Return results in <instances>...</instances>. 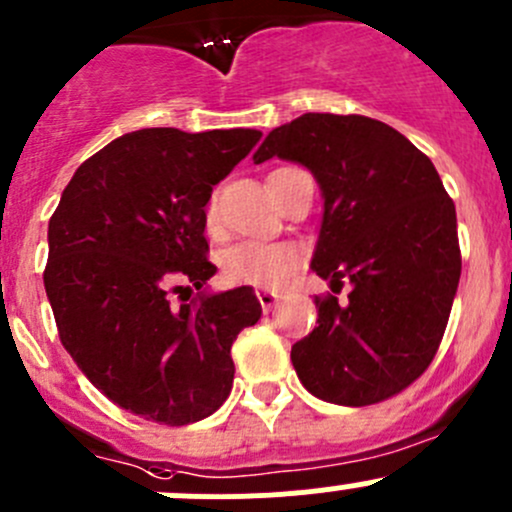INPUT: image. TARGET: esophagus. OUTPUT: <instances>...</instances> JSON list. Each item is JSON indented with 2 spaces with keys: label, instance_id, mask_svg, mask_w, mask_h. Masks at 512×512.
I'll list each match as a JSON object with an SVG mask.
<instances>
[{
  "label": "esophagus",
  "instance_id": "1",
  "mask_svg": "<svg viewBox=\"0 0 512 512\" xmlns=\"http://www.w3.org/2000/svg\"><path fill=\"white\" fill-rule=\"evenodd\" d=\"M256 298H258V303H261L263 313H268L278 303V296L271 291H256Z\"/></svg>",
  "mask_w": 512,
  "mask_h": 512
}]
</instances>
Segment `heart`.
I'll return each instance as SVG.
<instances>
[{"label": "heart", "mask_w": 512, "mask_h": 512, "mask_svg": "<svg viewBox=\"0 0 512 512\" xmlns=\"http://www.w3.org/2000/svg\"><path fill=\"white\" fill-rule=\"evenodd\" d=\"M216 216V204L211 201L206 219L209 224ZM298 251L288 244H236L221 256V273L234 286H254V288H281L288 278L296 273Z\"/></svg>", "instance_id": "obj_1"}]
</instances>
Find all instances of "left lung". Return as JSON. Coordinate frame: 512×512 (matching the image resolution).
Returning <instances> with one entry per match:
<instances>
[{"mask_svg": "<svg viewBox=\"0 0 512 512\" xmlns=\"http://www.w3.org/2000/svg\"><path fill=\"white\" fill-rule=\"evenodd\" d=\"M286 159L318 181L323 216L311 271L346 303L316 298L318 326L293 343L308 393L371 406L430 366L460 281L455 206L433 161L401 131L368 116L303 114L276 126L256 164Z\"/></svg>", "mask_w": 512, "mask_h": 512, "instance_id": "1", "label": "left lung"}]
</instances>
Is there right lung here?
I'll use <instances>...</instances> for the list:
<instances>
[{
  "mask_svg": "<svg viewBox=\"0 0 512 512\" xmlns=\"http://www.w3.org/2000/svg\"><path fill=\"white\" fill-rule=\"evenodd\" d=\"M256 129H139L86 159L49 219L44 288L59 338L124 411L186 426L219 411L231 346L261 318L254 288L211 293L206 204ZM169 287L200 291L179 309Z\"/></svg>",
  "mask_w": 512,
  "mask_h": 512,
  "instance_id": "1",
  "label": "right lung"
}]
</instances>
